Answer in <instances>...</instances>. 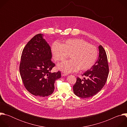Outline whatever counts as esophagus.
Returning a JSON list of instances; mask_svg holds the SVG:
<instances>
[{
  "label": "esophagus",
  "instance_id": "esophagus-1",
  "mask_svg": "<svg viewBox=\"0 0 127 127\" xmlns=\"http://www.w3.org/2000/svg\"><path fill=\"white\" fill-rule=\"evenodd\" d=\"M61 75H62V76H67V75H68V74L65 73L64 72H61Z\"/></svg>",
  "mask_w": 127,
  "mask_h": 127
}]
</instances>
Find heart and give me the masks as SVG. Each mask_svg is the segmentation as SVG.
Masks as SVG:
<instances>
[{"mask_svg": "<svg viewBox=\"0 0 127 127\" xmlns=\"http://www.w3.org/2000/svg\"><path fill=\"white\" fill-rule=\"evenodd\" d=\"M54 60L63 61L69 55L71 60L59 64L58 68L66 73L78 71H86L95 64L98 50L94 45L81 39H68L61 44L55 42L51 46Z\"/></svg>", "mask_w": 127, "mask_h": 127, "instance_id": "obj_1", "label": "heart"}]
</instances>
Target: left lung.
Listing matches in <instances>:
<instances>
[{
	"label": "left lung",
	"mask_w": 127,
	"mask_h": 127,
	"mask_svg": "<svg viewBox=\"0 0 127 127\" xmlns=\"http://www.w3.org/2000/svg\"><path fill=\"white\" fill-rule=\"evenodd\" d=\"M99 54L95 64L82 76L83 79L77 77L73 85L74 94L81 98H88L97 94L105 85L109 72L107 58L105 50L101 45L98 47Z\"/></svg>",
	"instance_id": "left-lung-1"
}]
</instances>
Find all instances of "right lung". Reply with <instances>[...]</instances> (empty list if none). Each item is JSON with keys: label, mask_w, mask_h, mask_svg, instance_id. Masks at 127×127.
Listing matches in <instances>:
<instances>
[{"label": "right lung", "mask_w": 127, "mask_h": 127, "mask_svg": "<svg viewBox=\"0 0 127 127\" xmlns=\"http://www.w3.org/2000/svg\"><path fill=\"white\" fill-rule=\"evenodd\" d=\"M52 53L43 34H36L23 49L20 72L24 86L38 98L46 97L54 92L56 80L61 78V72L51 73L55 64L51 61Z\"/></svg>", "instance_id": "1"}]
</instances>
